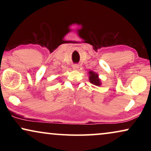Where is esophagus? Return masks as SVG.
Returning a JSON list of instances; mask_svg holds the SVG:
<instances>
[{
  "label": "esophagus",
  "mask_w": 151,
  "mask_h": 151,
  "mask_svg": "<svg viewBox=\"0 0 151 151\" xmlns=\"http://www.w3.org/2000/svg\"><path fill=\"white\" fill-rule=\"evenodd\" d=\"M73 69L74 70H78L79 69V65H77V64H76V65H73Z\"/></svg>",
  "instance_id": "1"
}]
</instances>
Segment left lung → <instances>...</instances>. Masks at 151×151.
<instances>
[{
    "label": "left lung",
    "mask_w": 151,
    "mask_h": 151,
    "mask_svg": "<svg viewBox=\"0 0 151 151\" xmlns=\"http://www.w3.org/2000/svg\"><path fill=\"white\" fill-rule=\"evenodd\" d=\"M88 74H89V81L91 84H94V85L96 86H100L101 85V82L100 78L98 77V74L95 73V72L90 71L88 72Z\"/></svg>",
    "instance_id": "8db88e82"
}]
</instances>
